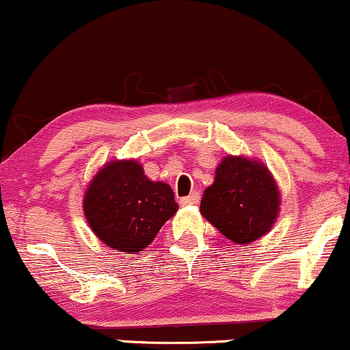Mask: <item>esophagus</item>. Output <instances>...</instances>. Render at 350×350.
I'll return each instance as SVG.
<instances>
[{"instance_id":"obj_1","label":"esophagus","mask_w":350,"mask_h":350,"mask_svg":"<svg viewBox=\"0 0 350 350\" xmlns=\"http://www.w3.org/2000/svg\"><path fill=\"white\" fill-rule=\"evenodd\" d=\"M199 200H200L199 192H192V194H189L187 198L180 199V204H183V206H194V204H198Z\"/></svg>"}]
</instances>
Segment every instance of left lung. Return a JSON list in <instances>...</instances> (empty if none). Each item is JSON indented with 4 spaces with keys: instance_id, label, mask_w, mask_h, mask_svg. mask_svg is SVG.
<instances>
[{
    "instance_id": "left-lung-1",
    "label": "left lung",
    "mask_w": 350,
    "mask_h": 350,
    "mask_svg": "<svg viewBox=\"0 0 350 350\" xmlns=\"http://www.w3.org/2000/svg\"><path fill=\"white\" fill-rule=\"evenodd\" d=\"M278 206V187L263 164L227 156L204 192L200 212L228 240L245 245L270 230Z\"/></svg>"
}]
</instances>
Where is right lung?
Instances as JSON below:
<instances>
[{"label": "right lung", "instance_id": "right-lung-1", "mask_svg": "<svg viewBox=\"0 0 350 350\" xmlns=\"http://www.w3.org/2000/svg\"><path fill=\"white\" fill-rule=\"evenodd\" d=\"M83 211L94 234L110 248L142 252L178 211L174 192L152 183L136 161H111L92 180Z\"/></svg>", "mask_w": 350, "mask_h": 350}]
</instances>
